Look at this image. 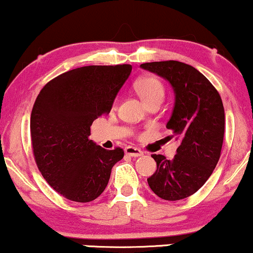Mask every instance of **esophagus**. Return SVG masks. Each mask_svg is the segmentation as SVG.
<instances>
[{"instance_id": "obj_1", "label": "esophagus", "mask_w": 253, "mask_h": 253, "mask_svg": "<svg viewBox=\"0 0 253 253\" xmlns=\"http://www.w3.org/2000/svg\"><path fill=\"white\" fill-rule=\"evenodd\" d=\"M125 153H126L127 155L132 156V158H139V156H141L143 153L142 150H140L139 148H135V147H132V146H128L125 148Z\"/></svg>"}]
</instances>
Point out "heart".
Returning <instances> with one entry per match:
<instances>
[{
  "mask_svg": "<svg viewBox=\"0 0 253 253\" xmlns=\"http://www.w3.org/2000/svg\"><path fill=\"white\" fill-rule=\"evenodd\" d=\"M135 89L146 105L155 100H162L165 97L164 85L154 77H146L140 79L135 84Z\"/></svg>",
  "mask_w": 253,
  "mask_h": 253,
  "instance_id": "heart-1",
  "label": "heart"
}]
</instances>
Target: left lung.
<instances>
[{
  "mask_svg": "<svg viewBox=\"0 0 253 253\" xmlns=\"http://www.w3.org/2000/svg\"><path fill=\"white\" fill-rule=\"evenodd\" d=\"M140 68L171 85L175 103L166 127L180 141L172 160L152 155L158 168L147 181L162 200L189 197L206 183L219 160L225 124L222 99L211 83L188 64L167 60Z\"/></svg>",
  "mask_w": 253,
  "mask_h": 253,
  "instance_id": "8db88e82",
  "label": "left lung"
}]
</instances>
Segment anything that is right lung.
Instances as JSON below:
<instances>
[{"instance_id":"add662e5","label":"right lung","mask_w":253,"mask_h":253,"mask_svg":"<svg viewBox=\"0 0 253 253\" xmlns=\"http://www.w3.org/2000/svg\"><path fill=\"white\" fill-rule=\"evenodd\" d=\"M132 65L83 66L42 88L30 118L37 167L57 193L75 202L100 196L124 150H107L88 139L91 125L108 113Z\"/></svg>"}]
</instances>
